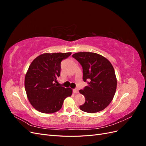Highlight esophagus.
<instances>
[{"mask_svg": "<svg viewBox=\"0 0 146 146\" xmlns=\"http://www.w3.org/2000/svg\"><path fill=\"white\" fill-rule=\"evenodd\" d=\"M73 92H74V94H77V93H78V90L77 89V88H76V89L73 90Z\"/></svg>", "mask_w": 146, "mask_h": 146, "instance_id": "1", "label": "esophagus"}]
</instances>
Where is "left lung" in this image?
Instances as JSON below:
<instances>
[{
	"instance_id": "left-lung-1",
	"label": "left lung",
	"mask_w": 146,
	"mask_h": 146,
	"mask_svg": "<svg viewBox=\"0 0 146 146\" xmlns=\"http://www.w3.org/2000/svg\"><path fill=\"white\" fill-rule=\"evenodd\" d=\"M82 66L83 79L88 85L79 92L85 102L80 106L83 111L94 113L107 108L112 101L117 87L113 66L102 55L93 52H78L72 55Z\"/></svg>"
}]
</instances>
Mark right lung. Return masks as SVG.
Returning <instances> with one entry per match:
<instances>
[{"label":"right lung","instance_id":"add662e5","mask_svg":"<svg viewBox=\"0 0 146 146\" xmlns=\"http://www.w3.org/2000/svg\"><path fill=\"white\" fill-rule=\"evenodd\" d=\"M71 54L45 53L31 63L25 74L24 85L29 101L37 111L46 114L58 111L64 99L72 95L71 88L57 85L61 61Z\"/></svg>","mask_w":146,"mask_h":146}]
</instances>
